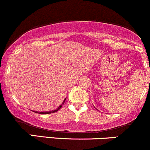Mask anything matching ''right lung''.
Wrapping results in <instances>:
<instances>
[{
  "instance_id": "right-lung-1",
  "label": "right lung",
  "mask_w": 150,
  "mask_h": 150,
  "mask_svg": "<svg viewBox=\"0 0 150 150\" xmlns=\"http://www.w3.org/2000/svg\"><path fill=\"white\" fill-rule=\"evenodd\" d=\"M65 99H65V100L63 101V104H62L61 105V106H60L59 107H58L56 110H54V111H46V112H37V113H40V114H49V113H55V112H56V111H58V110L61 109V107H62V106H63V104H64V103H65ZM35 113H36V112H35Z\"/></svg>"
}]
</instances>
